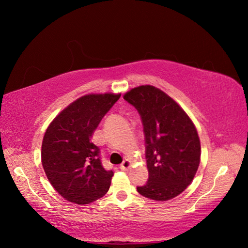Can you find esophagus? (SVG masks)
<instances>
[{
  "instance_id": "34e87169",
  "label": "esophagus",
  "mask_w": 248,
  "mask_h": 248,
  "mask_svg": "<svg viewBox=\"0 0 248 248\" xmlns=\"http://www.w3.org/2000/svg\"><path fill=\"white\" fill-rule=\"evenodd\" d=\"M130 167H131V162H130L129 159H125V161H124L123 164L120 165V169L123 170H128Z\"/></svg>"
}]
</instances>
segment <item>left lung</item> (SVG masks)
<instances>
[{"instance_id": "left-lung-1", "label": "left lung", "mask_w": 248, "mask_h": 248, "mask_svg": "<svg viewBox=\"0 0 248 248\" xmlns=\"http://www.w3.org/2000/svg\"><path fill=\"white\" fill-rule=\"evenodd\" d=\"M141 116L149 180L138 187L146 198L166 201L182 194L199 167L201 146L194 123L169 95L141 85L124 95Z\"/></svg>"}]
</instances>
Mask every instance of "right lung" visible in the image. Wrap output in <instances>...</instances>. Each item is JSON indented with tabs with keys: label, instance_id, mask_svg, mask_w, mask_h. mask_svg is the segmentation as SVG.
Returning <instances> with one entry per match:
<instances>
[{
	"label": "right lung",
	"instance_id": "obj_1",
	"mask_svg": "<svg viewBox=\"0 0 248 248\" xmlns=\"http://www.w3.org/2000/svg\"><path fill=\"white\" fill-rule=\"evenodd\" d=\"M120 94H87L65 107L46 130L41 163L52 187L65 200L87 204L106 194L114 171L106 170L93 133Z\"/></svg>",
	"mask_w": 248,
	"mask_h": 248
}]
</instances>
